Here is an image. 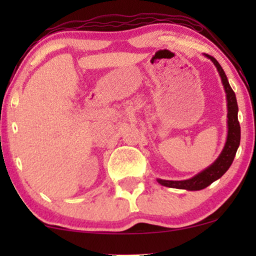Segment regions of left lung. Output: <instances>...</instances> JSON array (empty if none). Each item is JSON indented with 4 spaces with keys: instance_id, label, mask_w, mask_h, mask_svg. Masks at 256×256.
<instances>
[{
    "instance_id": "obj_1",
    "label": "left lung",
    "mask_w": 256,
    "mask_h": 256,
    "mask_svg": "<svg viewBox=\"0 0 256 256\" xmlns=\"http://www.w3.org/2000/svg\"><path fill=\"white\" fill-rule=\"evenodd\" d=\"M206 58L211 59V62L214 64V66L218 70V73L222 78V82L224 88H225L226 93V100H227V138L224 146L222 152H220L214 162L211 166L206 168L194 176L192 178L184 180H160L157 178V182L163 186L168 188H182V190H188V191H198L202 190V188H208L210 184H212L213 182L219 180L227 170L230 169V166H232L234 157H236V150L239 148L240 144V124L238 121V102L236 93L233 92L232 87L230 86L227 76L224 72V70L218 62L216 60V58H213L212 56L204 54Z\"/></svg>"
}]
</instances>
